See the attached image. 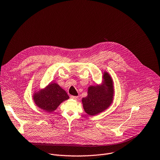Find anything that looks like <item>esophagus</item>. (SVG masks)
Here are the masks:
<instances>
[{"mask_svg": "<svg viewBox=\"0 0 160 160\" xmlns=\"http://www.w3.org/2000/svg\"><path fill=\"white\" fill-rule=\"evenodd\" d=\"M71 98L73 99H77L78 96H71Z\"/></svg>", "mask_w": 160, "mask_h": 160, "instance_id": "34e87169", "label": "esophagus"}]
</instances>
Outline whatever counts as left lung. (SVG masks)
<instances>
[{"mask_svg": "<svg viewBox=\"0 0 160 160\" xmlns=\"http://www.w3.org/2000/svg\"><path fill=\"white\" fill-rule=\"evenodd\" d=\"M103 77L108 89L105 90V87H89L88 96L82 98L83 108L89 115H94L103 112L112 101L113 89L112 79L108 73H105Z\"/></svg>", "mask_w": 160, "mask_h": 160, "instance_id": "obj_1", "label": "left lung"}]
</instances>
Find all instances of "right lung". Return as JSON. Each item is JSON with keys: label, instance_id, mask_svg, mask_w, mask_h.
Masks as SVG:
<instances>
[{"label": "right lung", "instance_id": "add662e5", "mask_svg": "<svg viewBox=\"0 0 160 160\" xmlns=\"http://www.w3.org/2000/svg\"><path fill=\"white\" fill-rule=\"evenodd\" d=\"M34 98L38 107L51 112L55 110L62 101L68 99L69 96L59 85L52 83L45 90L36 94Z\"/></svg>", "mask_w": 160, "mask_h": 160}]
</instances>
